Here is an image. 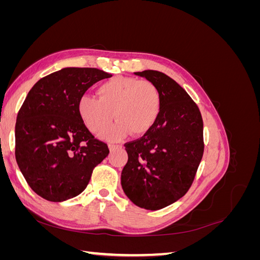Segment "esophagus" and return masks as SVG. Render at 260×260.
Masks as SVG:
<instances>
[{"instance_id":"esophagus-1","label":"esophagus","mask_w":260,"mask_h":260,"mask_svg":"<svg viewBox=\"0 0 260 260\" xmlns=\"http://www.w3.org/2000/svg\"><path fill=\"white\" fill-rule=\"evenodd\" d=\"M121 146L120 145H116V144H109V149H111V151H114V149H116V148H120Z\"/></svg>"}]
</instances>
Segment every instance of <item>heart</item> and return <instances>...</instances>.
<instances>
[{
  "instance_id": "b5f03b06",
  "label": "heart",
  "mask_w": 260,
  "mask_h": 260,
  "mask_svg": "<svg viewBox=\"0 0 260 260\" xmlns=\"http://www.w3.org/2000/svg\"><path fill=\"white\" fill-rule=\"evenodd\" d=\"M99 99L82 95L78 113L93 135L103 132L114 117L117 122L103 137L115 140L129 135L141 137L151 130L161 111V94L156 84L138 78L118 76L98 88Z\"/></svg>"
}]
</instances>
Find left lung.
Returning <instances> with one entry per match:
<instances>
[{"instance_id": "1", "label": "left lung", "mask_w": 260, "mask_h": 260, "mask_svg": "<svg viewBox=\"0 0 260 260\" xmlns=\"http://www.w3.org/2000/svg\"><path fill=\"white\" fill-rule=\"evenodd\" d=\"M156 84L161 111L154 127L125 143L128 162L121 186L141 208L158 210L177 202L191 187L204 153L200 109L174 79L157 70L135 73Z\"/></svg>"}]
</instances>
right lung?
I'll list each match as a JSON object with an SVG mask.
<instances>
[{"label": "right lung", "instance_id": "right-lung-1", "mask_svg": "<svg viewBox=\"0 0 260 260\" xmlns=\"http://www.w3.org/2000/svg\"><path fill=\"white\" fill-rule=\"evenodd\" d=\"M111 77L98 68L67 67L29 91L15 125V156L29 186L44 200L79 195L109 154L107 144L84 125L78 102L90 86Z\"/></svg>", "mask_w": 260, "mask_h": 260}]
</instances>
